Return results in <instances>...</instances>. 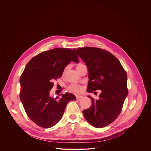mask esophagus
<instances>
[{
    "label": "esophagus",
    "mask_w": 151,
    "mask_h": 151,
    "mask_svg": "<svg viewBox=\"0 0 151 151\" xmlns=\"http://www.w3.org/2000/svg\"><path fill=\"white\" fill-rule=\"evenodd\" d=\"M83 99V97L81 96H76V100L78 101H80Z\"/></svg>",
    "instance_id": "obj_1"
}]
</instances>
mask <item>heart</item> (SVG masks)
I'll use <instances>...</instances> for the list:
<instances>
[{"mask_svg":"<svg viewBox=\"0 0 151 151\" xmlns=\"http://www.w3.org/2000/svg\"><path fill=\"white\" fill-rule=\"evenodd\" d=\"M84 65L83 64H79L77 65L76 66V69H78L80 67H81L82 66ZM68 69V67H67L64 69V72H63V73L64 74H65L67 72ZM69 88L70 90H72V91L73 92H75V93H80L82 90V88L81 86L78 85V84H72L70 87H69Z\"/></svg>","mask_w":151,"mask_h":151,"instance_id":"obj_1","label":"heart"}]
</instances>
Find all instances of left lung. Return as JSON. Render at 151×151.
Segmentation results:
<instances>
[{
    "label": "left lung",
    "mask_w": 151,
    "mask_h": 151,
    "mask_svg": "<svg viewBox=\"0 0 151 151\" xmlns=\"http://www.w3.org/2000/svg\"><path fill=\"white\" fill-rule=\"evenodd\" d=\"M73 50L88 69L87 91L101 90L99 100L88 96L92 104L83 111L84 118L94 127H105L117 118L127 96L126 72L117 58L107 51L91 47Z\"/></svg>",
    "instance_id": "obj_1"
}]
</instances>
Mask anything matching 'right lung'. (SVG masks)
Wrapping results in <instances>:
<instances>
[{
    "label": "right lung",
    "mask_w": 151,
    "mask_h": 151,
    "mask_svg": "<svg viewBox=\"0 0 151 151\" xmlns=\"http://www.w3.org/2000/svg\"><path fill=\"white\" fill-rule=\"evenodd\" d=\"M71 61L79 62L73 50L56 48L37 54L25 68L19 79L20 100L28 117L39 126L50 128L56 124L68 103L76 100L75 96L68 93L61 94L58 100V97L53 99L49 94L54 85L52 81L62 76Z\"/></svg>",
    "instance_id": "1"
}]
</instances>
